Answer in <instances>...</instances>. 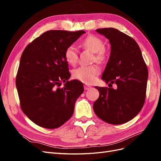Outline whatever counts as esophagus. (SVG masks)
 Instances as JSON below:
<instances>
[{
    "label": "esophagus",
    "instance_id": "34e87169",
    "mask_svg": "<svg viewBox=\"0 0 161 161\" xmlns=\"http://www.w3.org/2000/svg\"><path fill=\"white\" fill-rule=\"evenodd\" d=\"M90 88H91V86H89V85H84V89H85V90H89Z\"/></svg>",
    "mask_w": 161,
    "mask_h": 161
}]
</instances>
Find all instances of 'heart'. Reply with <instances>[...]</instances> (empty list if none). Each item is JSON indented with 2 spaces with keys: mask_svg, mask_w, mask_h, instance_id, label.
<instances>
[{
  "mask_svg": "<svg viewBox=\"0 0 161 161\" xmlns=\"http://www.w3.org/2000/svg\"><path fill=\"white\" fill-rule=\"evenodd\" d=\"M82 46L85 49L93 52V61L98 63H103L107 58V51L104 47V42L96 36H87L82 42ZM64 57L69 64L74 66L79 59V51L73 45L66 47L64 52ZM101 69L97 65L82 66L73 71V77L86 84L94 82L97 77L100 74Z\"/></svg>",
  "mask_w": 161,
  "mask_h": 161,
  "instance_id": "b5f03b06",
  "label": "heart"
}]
</instances>
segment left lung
Wrapping results in <instances>:
<instances>
[{"mask_svg":"<svg viewBox=\"0 0 161 161\" xmlns=\"http://www.w3.org/2000/svg\"><path fill=\"white\" fill-rule=\"evenodd\" d=\"M111 44V54L102 79L116 88L95 86L99 98L93 103L95 114L105 122H128L143 108L148 72L142 52L132 37L114 28L97 29Z\"/></svg>","mask_w":161,"mask_h":161,"instance_id":"1","label":"left lung"}]
</instances>
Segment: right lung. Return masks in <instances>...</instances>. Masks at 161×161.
Returning <instances> with one entry per match:
<instances>
[{
  "label": "right lung",
  "instance_id": "right-lung-1",
  "mask_svg": "<svg viewBox=\"0 0 161 161\" xmlns=\"http://www.w3.org/2000/svg\"><path fill=\"white\" fill-rule=\"evenodd\" d=\"M85 33L47 31L22 53L16 76L21 108L40 127L55 129L66 122L74 112L76 100L84 91L80 81L68 80L70 73L64 52ZM63 81L65 86L60 87Z\"/></svg>",
  "mask_w": 161,
  "mask_h": 161
}]
</instances>
